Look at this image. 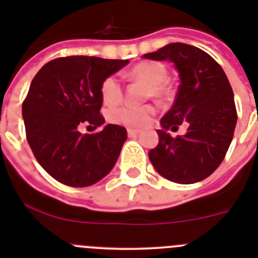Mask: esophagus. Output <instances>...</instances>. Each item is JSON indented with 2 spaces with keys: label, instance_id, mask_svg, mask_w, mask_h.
Returning <instances> with one entry per match:
<instances>
[{
  "label": "esophagus",
  "instance_id": "1",
  "mask_svg": "<svg viewBox=\"0 0 258 258\" xmlns=\"http://www.w3.org/2000/svg\"><path fill=\"white\" fill-rule=\"evenodd\" d=\"M138 133H140V131H137V129H132V127L127 129V136L129 137H136Z\"/></svg>",
  "mask_w": 258,
  "mask_h": 258
}]
</instances>
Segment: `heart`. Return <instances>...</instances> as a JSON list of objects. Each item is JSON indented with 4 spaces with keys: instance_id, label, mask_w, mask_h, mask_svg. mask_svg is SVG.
Here are the masks:
<instances>
[{
    "instance_id": "heart-1",
    "label": "heart",
    "mask_w": 258,
    "mask_h": 258,
    "mask_svg": "<svg viewBox=\"0 0 258 258\" xmlns=\"http://www.w3.org/2000/svg\"><path fill=\"white\" fill-rule=\"evenodd\" d=\"M132 79L141 81L149 86L147 97L161 98L165 94V83L168 80V71L165 66L159 61H141L129 72ZM101 98L107 106H116L122 99V85L117 76L112 75L103 80L101 85ZM156 115V108L152 104L143 106H120L108 111V121L116 125L129 127H145L152 121Z\"/></svg>"
}]
</instances>
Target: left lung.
<instances>
[{"label": "left lung", "instance_id": "left-lung-1", "mask_svg": "<svg viewBox=\"0 0 258 258\" xmlns=\"http://www.w3.org/2000/svg\"><path fill=\"white\" fill-rule=\"evenodd\" d=\"M143 58L170 60L181 80L172 108L160 120L159 145L150 150V160L159 174L175 183L203 181L222 163L235 131L238 113L226 74L208 52L182 42ZM186 121L184 136L166 133Z\"/></svg>", "mask_w": 258, "mask_h": 258}]
</instances>
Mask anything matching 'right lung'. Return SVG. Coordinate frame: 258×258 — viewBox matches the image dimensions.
<instances>
[{"mask_svg":"<svg viewBox=\"0 0 258 258\" xmlns=\"http://www.w3.org/2000/svg\"><path fill=\"white\" fill-rule=\"evenodd\" d=\"M127 59L71 55L47 61L23 102L26 136L40 165L58 182L92 186L106 177L126 141V129L108 124L94 134L80 127L103 125L101 85Z\"/></svg>","mask_w":258,"mask_h":258,"instance_id":"obj_1","label":"right lung"}]
</instances>
